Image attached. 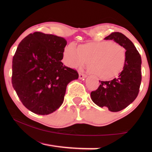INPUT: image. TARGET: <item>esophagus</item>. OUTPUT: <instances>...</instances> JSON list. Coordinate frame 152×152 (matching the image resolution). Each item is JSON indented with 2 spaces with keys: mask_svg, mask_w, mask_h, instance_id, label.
Returning <instances> with one entry per match:
<instances>
[{
  "mask_svg": "<svg viewBox=\"0 0 152 152\" xmlns=\"http://www.w3.org/2000/svg\"><path fill=\"white\" fill-rule=\"evenodd\" d=\"M86 77V75L83 74V73H80L79 74V78L80 79V80H84V79H85Z\"/></svg>",
  "mask_w": 152,
  "mask_h": 152,
  "instance_id": "1",
  "label": "esophagus"
}]
</instances>
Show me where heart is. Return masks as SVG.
Here are the masks:
<instances>
[{"mask_svg": "<svg viewBox=\"0 0 152 152\" xmlns=\"http://www.w3.org/2000/svg\"><path fill=\"white\" fill-rule=\"evenodd\" d=\"M125 61L124 48L111 41L88 43L78 48L71 43L64 51V61L68 66L79 68L88 62L89 71L102 80L117 76L123 69Z\"/></svg>", "mask_w": 152, "mask_h": 152, "instance_id": "obj_1", "label": "heart"}]
</instances>
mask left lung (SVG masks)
Masks as SVG:
<instances>
[{
    "instance_id": "obj_1",
    "label": "left lung",
    "mask_w": 152,
    "mask_h": 152,
    "mask_svg": "<svg viewBox=\"0 0 152 152\" xmlns=\"http://www.w3.org/2000/svg\"><path fill=\"white\" fill-rule=\"evenodd\" d=\"M105 40H113L126 50L123 70L111 81H99L100 85L91 93L92 101L99 107H107L110 111L125 109L138 96L141 84V57L134 43L120 32H113Z\"/></svg>"
}]
</instances>
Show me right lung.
Masks as SVG:
<instances>
[{"label":"right lung","mask_w":152,"mask_h":152,"mask_svg":"<svg viewBox=\"0 0 152 152\" xmlns=\"http://www.w3.org/2000/svg\"><path fill=\"white\" fill-rule=\"evenodd\" d=\"M66 44L62 37L36 32L18 45L12 59V86L33 113L48 115L59 109L67 85L78 79L77 72L61 61Z\"/></svg>","instance_id":"right-lung-1"}]
</instances>
